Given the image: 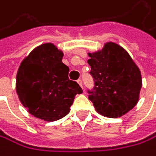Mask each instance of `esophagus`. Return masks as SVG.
<instances>
[{
  "instance_id": "34e87169",
  "label": "esophagus",
  "mask_w": 156,
  "mask_h": 156,
  "mask_svg": "<svg viewBox=\"0 0 156 156\" xmlns=\"http://www.w3.org/2000/svg\"><path fill=\"white\" fill-rule=\"evenodd\" d=\"M77 83H79V84H80V86L82 88V80L80 79V80H77Z\"/></svg>"
}]
</instances>
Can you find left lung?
I'll use <instances>...</instances> for the list:
<instances>
[{
    "mask_svg": "<svg viewBox=\"0 0 156 156\" xmlns=\"http://www.w3.org/2000/svg\"><path fill=\"white\" fill-rule=\"evenodd\" d=\"M94 87L88 98L102 116L118 118L131 110L139 100L141 72L127 51L108 42L101 51L88 54Z\"/></svg>",
    "mask_w": 156,
    "mask_h": 156,
    "instance_id": "left-lung-1",
    "label": "left lung"
}]
</instances>
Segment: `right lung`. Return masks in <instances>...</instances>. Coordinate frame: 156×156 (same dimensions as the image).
<instances>
[{"mask_svg":"<svg viewBox=\"0 0 156 156\" xmlns=\"http://www.w3.org/2000/svg\"><path fill=\"white\" fill-rule=\"evenodd\" d=\"M62 57L54 44H42L22 61L17 72L20 101L34 117L47 122L66 116L75 96L82 93L77 82L69 80V67Z\"/></svg>","mask_w":156,"mask_h":156,"instance_id":"1","label":"right lung"}]
</instances>
